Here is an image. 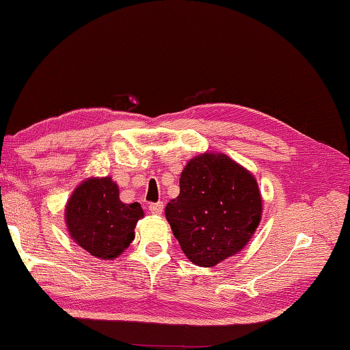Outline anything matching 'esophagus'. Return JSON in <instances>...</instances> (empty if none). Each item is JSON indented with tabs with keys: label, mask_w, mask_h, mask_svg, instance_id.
I'll return each instance as SVG.
<instances>
[{
	"label": "esophagus",
	"mask_w": 350,
	"mask_h": 350,
	"mask_svg": "<svg viewBox=\"0 0 350 350\" xmlns=\"http://www.w3.org/2000/svg\"><path fill=\"white\" fill-rule=\"evenodd\" d=\"M150 211L152 213V215H162V211H163V204H162V202L151 204V205H150Z\"/></svg>",
	"instance_id": "esophagus-1"
}]
</instances>
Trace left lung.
<instances>
[{
    "mask_svg": "<svg viewBox=\"0 0 350 350\" xmlns=\"http://www.w3.org/2000/svg\"><path fill=\"white\" fill-rule=\"evenodd\" d=\"M180 193L165 216L193 264L213 267L247 245L262 215V198L250 171L225 154L204 152L180 174Z\"/></svg>",
    "mask_w": 350,
    "mask_h": 350,
    "instance_id": "1",
    "label": "left lung"
}]
</instances>
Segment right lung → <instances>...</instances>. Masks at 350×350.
<instances>
[{
	"instance_id": "add662e5",
	"label": "right lung",
	"mask_w": 350,
	"mask_h": 350,
	"mask_svg": "<svg viewBox=\"0 0 350 350\" xmlns=\"http://www.w3.org/2000/svg\"><path fill=\"white\" fill-rule=\"evenodd\" d=\"M66 227L77 244L100 259H114L134 241L144 210L123 204L111 177H91L74 189L66 204Z\"/></svg>"
}]
</instances>
